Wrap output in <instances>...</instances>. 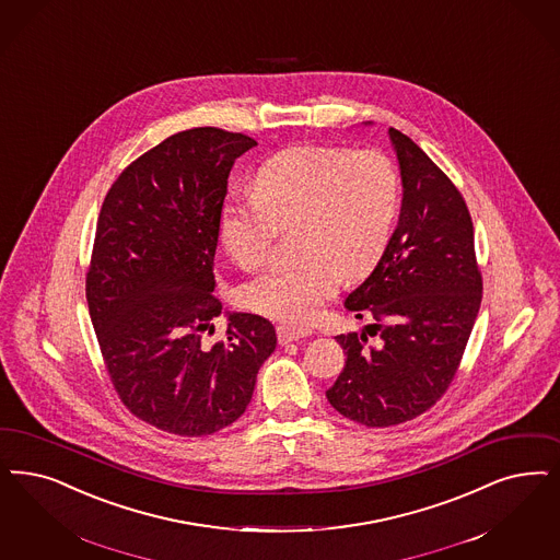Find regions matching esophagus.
<instances>
[{"label": "esophagus", "mask_w": 560, "mask_h": 560, "mask_svg": "<svg viewBox=\"0 0 560 560\" xmlns=\"http://www.w3.org/2000/svg\"><path fill=\"white\" fill-rule=\"evenodd\" d=\"M308 335H312L310 328L291 327V325L277 327V339H279L281 346H288L291 341H300V339H304V337H308Z\"/></svg>", "instance_id": "34e87169"}]
</instances>
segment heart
<instances>
[{
    "label": "heart",
    "mask_w": 560,
    "mask_h": 560,
    "mask_svg": "<svg viewBox=\"0 0 560 560\" xmlns=\"http://www.w3.org/2000/svg\"><path fill=\"white\" fill-rule=\"evenodd\" d=\"M401 184L381 151L295 147L256 174L252 196L233 194L219 214V237L235 265L258 267L275 228L298 221V260L275 262L240 288L246 308L283 323H308L343 275H364L385 250Z\"/></svg>",
    "instance_id": "obj_1"
}]
</instances>
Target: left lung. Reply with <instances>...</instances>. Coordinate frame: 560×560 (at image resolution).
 Masks as SVG:
<instances>
[{
    "label": "left lung",
    "mask_w": 560,
    "mask_h": 560,
    "mask_svg": "<svg viewBox=\"0 0 560 560\" xmlns=\"http://www.w3.org/2000/svg\"><path fill=\"white\" fill-rule=\"evenodd\" d=\"M388 140L404 184L401 212L381 260L346 298V308L370 323L335 337L348 360L327 390L330 406L368 428L404 424L443 397L482 302L462 194L411 138L388 128ZM368 336L380 337L376 347Z\"/></svg>",
    "instance_id": "1"
}]
</instances>
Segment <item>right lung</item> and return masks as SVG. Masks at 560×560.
<instances>
[{
	"mask_svg": "<svg viewBox=\"0 0 560 560\" xmlns=\"http://www.w3.org/2000/svg\"><path fill=\"white\" fill-rule=\"evenodd\" d=\"M250 136L192 128L165 138L117 177L98 214L86 302L103 362L136 418L207 436L250 404L277 348L275 327L228 312V337L205 346L223 312L214 291L219 214Z\"/></svg>",
	"mask_w": 560,
	"mask_h": 560,
	"instance_id": "1",
	"label": "right lung"
}]
</instances>
